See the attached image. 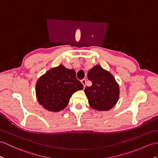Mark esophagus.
<instances>
[{"label": "esophagus", "instance_id": "esophagus-1", "mask_svg": "<svg viewBox=\"0 0 158 158\" xmlns=\"http://www.w3.org/2000/svg\"><path fill=\"white\" fill-rule=\"evenodd\" d=\"M81 82H82V84H83L84 88H85V86H86V79H82V80H81Z\"/></svg>", "mask_w": 158, "mask_h": 158}]
</instances>
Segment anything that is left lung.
<instances>
[{
	"instance_id": "left-lung-1",
	"label": "left lung",
	"mask_w": 158,
	"mask_h": 158,
	"mask_svg": "<svg viewBox=\"0 0 158 158\" xmlns=\"http://www.w3.org/2000/svg\"><path fill=\"white\" fill-rule=\"evenodd\" d=\"M87 77L92 84L91 86L86 87L84 92L92 109L106 111L116 105L119 99L120 89L116 80L109 71L97 64L88 71Z\"/></svg>"
}]
</instances>
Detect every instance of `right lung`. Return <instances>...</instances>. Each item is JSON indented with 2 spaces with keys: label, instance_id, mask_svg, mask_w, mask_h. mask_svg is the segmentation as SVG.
<instances>
[{
  "label": "right lung",
  "instance_id": "add662e5",
  "mask_svg": "<svg viewBox=\"0 0 158 158\" xmlns=\"http://www.w3.org/2000/svg\"><path fill=\"white\" fill-rule=\"evenodd\" d=\"M82 84L77 80L75 71L62 64L52 68L41 76L35 84L38 102L50 112H59L68 105L72 95L83 89Z\"/></svg>",
  "mask_w": 158,
  "mask_h": 158
}]
</instances>
